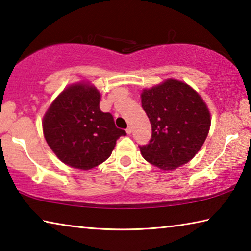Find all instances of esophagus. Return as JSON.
I'll return each instance as SVG.
<instances>
[{
  "label": "esophagus",
  "instance_id": "esophagus-1",
  "mask_svg": "<svg viewBox=\"0 0 251 251\" xmlns=\"http://www.w3.org/2000/svg\"><path fill=\"white\" fill-rule=\"evenodd\" d=\"M126 133L128 134V135H130V134H131V127H128V128L126 129Z\"/></svg>",
  "mask_w": 251,
  "mask_h": 251
}]
</instances>
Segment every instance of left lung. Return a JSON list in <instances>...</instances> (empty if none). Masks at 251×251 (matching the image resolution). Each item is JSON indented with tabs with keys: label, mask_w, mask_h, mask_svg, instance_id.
I'll list each match as a JSON object with an SVG mask.
<instances>
[{
	"label": "left lung",
	"mask_w": 251,
	"mask_h": 251,
	"mask_svg": "<svg viewBox=\"0 0 251 251\" xmlns=\"http://www.w3.org/2000/svg\"><path fill=\"white\" fill-rule=\"evenodd\" d=\"M142 107L151 125V138L139 146L148 163L173 171L193 158L205 143L210 114L205 101L189 85L177 79L144 90Z\"/></svg>",
	"instance_id": "left-lung-1"
}]
</instances>
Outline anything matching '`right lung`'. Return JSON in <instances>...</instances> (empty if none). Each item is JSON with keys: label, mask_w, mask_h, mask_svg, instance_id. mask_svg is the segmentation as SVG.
Segmentation results:
<instances>
[{"label": "right lung", "mask_w": 251, "mask_h": 251, "mask_svg": "<svg viewBox=\"0 0 251 251\" xmlns=\"http://www.w3.org/2000/svg\"><path fill=\"white\" fill-rule=\"evenodd\" d=\"M100 94L88 84L65 88L43 118L46 143L59 159L77 169L94 168L108 158L121 136L110 113L100 109Z\"/></svg>", "instance_id": "obj_1"}]
</instances>
